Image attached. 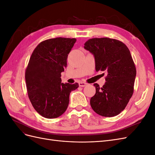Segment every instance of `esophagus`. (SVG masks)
I'll return each instance as SVG.
<instances>
[{
  "mask_svg": "<svg viewBox=\"0 0 155 155\" xmlns=\"http://www.w3.org/2000/svg\"><path fill=\"white\" fill-rule=\"evenodd\" d=\"M87 85H88V84H87L85 83H83V82H79V87H86Z\"/></svg>",
  "mask_w": 155,
  "mask_h": 155,
  "instance_id": "34e87169",
  "label": "esophagus"
}]
</instances>
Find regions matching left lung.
Segmentation results:
<instances>
[{
  "mask_svg": "<svg viewBox=\"0 0 155 155\" xmlns=\"http://www.w3.org/2000/svg\"><path fill=\"white\" fill-rule=\"evenodd\" d=\"M84 48L94 57L96 72L107 73L101 88L94 84L96 94L91 98L92 109L105 117L119 114L133 96L137 75L129 48L122 42L107 37L89 39Z\"/></svg>",
  "mask_w": 155,
  "mask_h": 155,
  "instance_id": "obj_1",
  "label": "left lung"
}]
</instances>
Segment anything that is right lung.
<instances>
[{
	"instance_id": "obj_1",
	"label": "right lung",
	"mask_w": 155,
	"mask_h": 155,
	"mask_svg": "<svg viewBox=\"0 0 155 155\" xmlns=\"http://www.w3.org/2000/svg\"><path fill=\"white\" fill-rule=\"evenodd\" d=\"M76 39L57 37L41 42L33 51L25 72L29 99L46 118H55L66 111L69 96L78 83H61V73L67 66L68 54Z\"/></svg>"
}]
</instances>
